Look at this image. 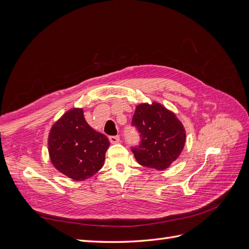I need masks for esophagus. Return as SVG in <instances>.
I'll return each instance as SVG.
<instances>
[{
  "label": "esophagus",
  "mask_w": 249,
  "mask_h": 249,
  "mask_svg": "<svg viewBox=\"0 0 249 249\" xmlns=\"http://www.w3.org/2000/svg\"><path fill=\"white\" fill-rule=\"evenodd\" d=\"M109 140H110L112 144H115V143L119 142V136H110Z\"/></svg>",
  "instance_id": "obj_1"
}]
</instances>
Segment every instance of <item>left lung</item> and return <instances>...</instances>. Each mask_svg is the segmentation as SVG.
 Listing matches in <instances>:
<instances>
[{
  "mask_svg": "<svg viewBox=\"0 0 249 249\" xmlns=\"http://www.w3.org/2000/svg\"><path fill=\"white\" fill-rule=\"evenodd\" d=\"M140 141L131 149L137 162L148 168L164 170L176 161L185 145L186 133L182 123L162 105L141 104L132 119Z\"/></svg>",
  "mask_w": 249,
  "mask_h": 249,
  "instance_id": "8db88e82",
  "label": "left lung"
}]
</instances>
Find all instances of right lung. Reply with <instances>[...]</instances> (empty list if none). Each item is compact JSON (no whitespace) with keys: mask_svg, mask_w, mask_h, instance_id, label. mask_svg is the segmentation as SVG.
I'll return each instance as SVG.
<instances>
[{"mask_svg":"<svg viewBox=\"0 0 249 249\" xmlns=\"http://www.w3.org/2000/svg\"><path fill=\"white\" fill-rule=\"evenodd\" d=\"M110 141L94 131L83 115L72 109L53 125L49 136V153L54 166L74 180L91 178L104 165Z\"/></svg>","mask_w":249,"mask_h":249,"instance_id":"right-lung-1","label":"right lung"}]
</instances>
